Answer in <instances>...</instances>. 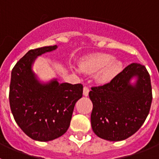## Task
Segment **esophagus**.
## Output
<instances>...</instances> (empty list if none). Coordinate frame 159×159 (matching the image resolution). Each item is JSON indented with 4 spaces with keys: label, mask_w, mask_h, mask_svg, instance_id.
<instances>
[{
    "label": "esophagus",
    "mask_w": 159,
    "mask_h": 159,
    "mask_svg": "<svg viewBox=\"0 0 159 159\" xmlns=\"http://www.w3.org/2000/svg\"><path fill=\"white\" fill-rule=\"evenodd\" d=\"M89 88H88V87H84V96H88V94H89Z\"/></svg>",
    "instance_id": "34e87169"
}]
</instances>
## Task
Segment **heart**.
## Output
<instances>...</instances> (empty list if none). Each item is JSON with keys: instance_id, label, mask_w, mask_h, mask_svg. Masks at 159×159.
Returning <instances> with one entry per match:
<instances>
[{"instance_id": "obj_1", "label": "heart", "mask_w": 159, "mask_h": 159, "mask_svg": "<svg viewBox=\"0 0 159 159\" xmlns=\"http://www.w3.org/2000/svg\"><path fill=\"white\" fill-rule=\"evenodd\" d=\"M123 64L119 60L114 59L111 55L98 53L88 56L80 64L81 71L86 73H94L101 70L97 75L99 82L106 83L119 74Z\"/></svg>"}]
</instances>
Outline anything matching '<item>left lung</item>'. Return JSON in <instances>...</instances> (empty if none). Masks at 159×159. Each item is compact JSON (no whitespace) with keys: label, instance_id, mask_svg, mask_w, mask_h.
Returning a JSON list of instances; mask_svg holds the SVG:
<instances>
[{"label":"left lung","instance_id":"8db88e82","mask_svg":"<svg viewBox=\"0 0 159 159\" xmlns=\"http://www.w3.org/2000/svg\"><path fill=\"white\" fill-rule=\"evenodd\" d=\"M137 77L134 85L129 81ZM91 123L94 133L108 141H122L134 134L145 122L152 102L151 77L144 65L133 63L110 83L92 87Z\"/></svg>","mask_w":159,"mask_h":159}]
</instances>
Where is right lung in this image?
Here are the masks:
<instances>
[{"instance_id": "add662e5", "label": "right lung", "mask_w": 159, "mask_h": 159, "mask_svg": "<svg viewBox=\"0 0 159 159\" xmlns=\"http://www.w3.org/2000/svg\"><path fill=\"white\" fill-rule=\"evenodd\" d=\"M46 46L29 50L14 66L9 87V104L17 125L32 139L48 142L67 130L75 102L83 96V85L39 82L32 65L38 56L57 49Z\"/></svg>"}]
</instances>
